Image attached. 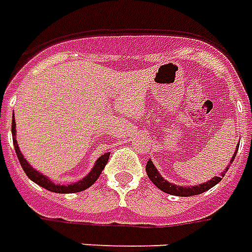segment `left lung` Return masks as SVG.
<instances>
[{
	"instance_id": "left-lung-1",
	"label": "left lung",
	"mask_w": 252,
	"mask_h": 252,
	"mask_svg": "<svg viewBox=\"0 0 252 252\" xmlns=\"http://www.w3.org/2000/svg\"><path fill=\"white\" fill-rule=\"evenodd\" d=\"M236 153H238V148H236V151L233 154L232 159H231V162L228 164V167L232 164L233 159L236 157ZM228 167L225 169L224 173H221L220 177H213L212 180L206 181L205 184H201V185H197V186H177L174 184H171L169 181H166L162 177V175L159 174V171L157 170V167L154 166V163L151 162V159L147 162V166H146V171H147V175L150 180L153 181V184L158 189H160L164 193H169V194H173V195H180V197H189V195H197V194H201V193H204L206 190H209L211 188H213L215 185H217L220 181H221V177L225 175V173L228 171Z\"/></svg>"
}]
</instances>
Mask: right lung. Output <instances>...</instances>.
<instances>
[{
	"mask_svg": "<svg viewBox=\"0 0 252 252\" xmlns=\"http://www.w3.org/2000/svg\"><path fill=\"white\" fill-rule=\"evenodd\" d=\"M12 136H13V146L14 150H16V154H17V158L20 160V164L21 167L25 171L27 177L30 178L31 181H33L35 184H37L41 188L50 190V191H54V193H78V191H82V190L88 189L90 186L93 185L95 181L98 180L99 174L102 173L105 164L108 163V159H109L110 153H106L104 155H101L97 162L94 164V167L92 169V171L89 173L85 178H82L78 182H74V184H70V185H59V184H54L48 177L43 175L41 173H39L37 170H35L32 166H31L25 158L23 157V154L20 151L19 144H17V140H16V121H14V116L12 119Z\"/></svg>",
	"mask_w": 252,
	"mask_h": 252,
	"instance_id": "1",
	"label": "right lung"
}]
</instances>
